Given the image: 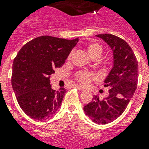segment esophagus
Masks as SVG:
<instances>
[{
    "mask_svg": "<svg viewBox=\"0 0 149 149\" xmlns=\"http://www.w3.org/2000/svg\"><path fill=\"white\" fill-rule=\"evenodd\" d=\"M74 87H76V88H77L79 91H84V89L83 88V87H81V86H74Z\"/></svg>",
    "mask_w": 149,
    "mask_h": 149,
    "instance_id": "esophagus-1",
    "label": "esophagus"
}]
</instances>
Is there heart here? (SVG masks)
<instances>
[{"label": "heart", "mask_w": 149, "mask_h": 149, "mask_svg": "<svg viewBox=\"0 0 149 149\" xmlns=\"http://www.w3.org/2000/svg\"><path fill=\"white\" fill-rule=\"evenodd\" d=\"M86 51L91 58L93 59H97L102 56L104 49L98 43H91L86 46ZM70 57H71V54H70V56H68V59H70ZM76 79L81 85L87 86L91 80L95 79V77L94 75L91 74L90 72H79L76 75Z\"/></svg>", "instance_id": "heart-1"}]
</instances>
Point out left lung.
Wrapping results in <instances>:
<instances>
[{"label": "left lung", "instance_id": "left-lung-1", "mask_svg": "<svg viewBox=\"0 0 149 149\" xmlns=\"http://www.w3.org/2000/svg\"><path fill=\"white\" fill-rule=\"evenodd\" d=\"M113 51V65L104 80L108 86L107 97L99 100L94 96L84 111L91 120L99 125H106L120 117L133 97L138 85L139 65L132 48L124 39L111 34L97 35Z\"/></svg>", "mask_w": 149, "mask_h": 149}]
</instances>
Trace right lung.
<instances>
[{
    "label": "right lung",
    "instance_id": "obj_1",
    "mask_svg": "<svg viewBox=\"0 0 149 149\" xmlns=\"http://www.w3.org/2000/svg\"><path fill=\"white\" fill-rule=\"evenodd\" d=\"M78 41L43 36L18 52L13 62L11 84L17 103L30 118L45 120L58 111L66 91L52 88L50 76L65 63Z\"/></svg>",
    "mask_w": 149,
    "mask_h": 149
}]
</instances>
